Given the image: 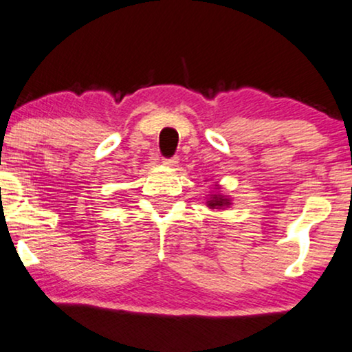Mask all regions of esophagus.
Here are the masks:
<instances>
[{"label":"esophagus","instance_id":"obj_1","mask_svg":"<svg viewBox=\"0 0 352 352\" xmlns=\"http://www.w3.org/2000/svg\"><path fill=\"white\" fill-rule=\"evenodd\" d=\"M163 165L168 166V168H173L177 165V157H171V158H165L163 160Z\"/></svg>","mask_w":352,"mask_h":352}]
</instances>
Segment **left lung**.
I'll return each instance as SVG.
<instances>
[{
    "label": "left lung",
    "mask_w": 352,
    "mask_h": 352,
    "mask_svg": "<svg viewBox=\"0 0 352 352\" xmlns=\"http://www.w3.org/2000/svg\"><path fill=\"white\" fill-rule=\"evenodd\" d=\"M230 199L225 197V195H220V194H212L210 195V200L207 202V207L208 208H225V207H230Z\"/></svg>",
    "instance_id": "1"
}]
</instances>
